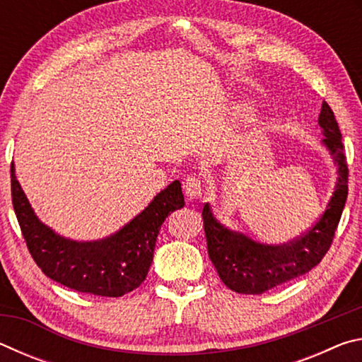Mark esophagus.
<instances>
[{
    "mask_svg": "<svg viewBox=\"0 0 362 362\" xmlns=\"http://www.w3.org/2000/svg\"><path fill=\"white\" fill-rule=\"evenodd\" d=\"M183 192H185L189 199L199 198L204 192V180L196 174L187 175L185 180H183Z\"/></svg>",
    "mask_w": 362,
    "mask_h": 362,
    "instance_id": "34e87169",
    "label": "esophagus"
}]
</instances>
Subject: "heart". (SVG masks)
<instances>
[{
	"instance_id": "heart-1",
	"label": "heart",
	"mask_w": 362,
	"mask_h": 362,
	"mask_svg": "<svg viewBox=\"0 0 362 362\" xmlns=\"http://www.w3.org/2000/svg\"><path fill=\"white\" fill-rule=\"evenodd\" d=\"M233 115H235V118L241 121H250L255 118V110L250 105H247V103H240V105L235 107Z\"/></svg>"
}]
</instances>
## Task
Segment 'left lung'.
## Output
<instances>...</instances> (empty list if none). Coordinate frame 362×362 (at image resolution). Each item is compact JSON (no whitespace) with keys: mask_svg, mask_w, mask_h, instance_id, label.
Returning <instances> with one entry per match:
<instances>
[{"mask_svg":"<svg viewBox=\"0 0 362 362\" xmlns=\"http://www.w3.org/2000/svg\"><path fill=\"white\" fill-rule=\"evenodd\" d=\"M322 142L339 166L335 192L317 222L297 240L283 246H268L231 231L214 218L209 204L203 207V222L209 259L222 283L238 293H259L308 273L327 254L348 196V164L341 132L332 108L322 103L320 115Z\"/></svg>","mask_w":362,"mask_h":362,"instance_id":"obj_1","label":"left lung"}]
</instances>
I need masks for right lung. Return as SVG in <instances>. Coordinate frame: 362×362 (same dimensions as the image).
I'll return each instance as SVG.
<instances>
[{
  "mask_svg": "<svg viewBox=\"0 0 362 362\" xmlns=\"http://www.w3.org/2000/svg\"><path fill=\"white\" fill-rule=\"evenodd\" d=\"M11 194L28 252L41 272L69 289L102 297H121L144 283L159 228L170 212L185 206L180 182L175 180L112 236L76 243L40 222L16 179L14 164H11Z\"/></svg>",
  "mask_w": 362,
  "mask_h": 362,
  "instance_id": "right-lung-1",
  "label": "right lung"
}]
</instances>
